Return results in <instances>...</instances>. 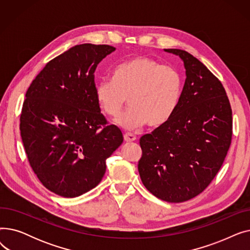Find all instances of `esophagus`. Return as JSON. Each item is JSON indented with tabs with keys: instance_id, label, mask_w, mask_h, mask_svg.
Wrapping results in <instances>:
<instances>
[{
	"instance_id": "esophagus-1",
	"label": "esophagus",
	"mask_w": 250,
	"mask_h": 250,
	"mask_svg": "<svg viewBox=\"0 0 250 250\" xmlns=\"http://www.w3.org/2000/svg\"><path fill=\"white\" fill-rule=\"evenodd\" d=\"M124 138H125V142H134V141L137 140L136 136H134L133 134H129V133L125 134Z\"/></svg>"
}]
</instances>
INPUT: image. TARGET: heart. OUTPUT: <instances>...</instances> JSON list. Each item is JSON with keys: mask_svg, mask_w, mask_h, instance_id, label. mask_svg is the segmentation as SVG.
Segmentation results:
<instances>
[{"mask_svg": "<svg viewBox=\"0 0 250 250\" xmlns=\"http://www.w3.org/2000/svg\"><path fill=\"white\" fill-rule=\"evenodd\" d=\"M182 92V76L169 64L140 56L118 64L113 80H101L95 96L101 110L115 117L128 102L130 107L116 120L126 129H136L148 124L158 127L174 113Z\"/></svg>", "mask_w": 250, "mask_h": 250, "instance_id": "b5f03b06", "label": "heart"}]
</instances>
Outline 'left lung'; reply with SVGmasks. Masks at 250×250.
<instances>
[{
	"label": "left lung",
	"instance_id": "obj_1",
	"mask_svg": "<svg viewBox=\"0 0 250 250\" xmlns=\"http://www.w3.org/2000/svg\"><path fill=\"white\" fill-rule=\"evenodd\" d=\"M185 62L177 107L161 126L140 139L138 169L157 198L182 203L203 192L224 162L232 140V109L219 79L189 52L168 48Z\"/></svg>",
	"mask_w": 250,
	"mask_h": 250
}]
</instances>
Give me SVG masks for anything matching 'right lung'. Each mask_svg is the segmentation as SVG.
I'll return each instance as SVG.
<instances>
[{
    "label": "right lung",
    "instance_id": "add662e5",
    "mask_svg": "<svg viewBox=\"0 0 250 250\" xmlns=\"http://www.w3.org/2000/svg\"><path fill=\"white\" fill-rule=\"evenodd\" d=\"M115 47L84 43L49 61L26 91L20 133L30 166L42 185L76 198L101 181L105 160L124 142L100 112L97 64Z\"/></svg>",
    "mask_w": 250,
    "mask_h": 250
}]
</instances>
